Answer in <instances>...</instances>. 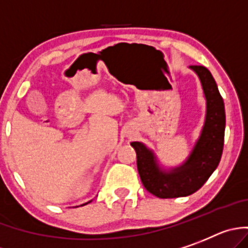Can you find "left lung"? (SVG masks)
<instances>
[{"label":"left lung","mask_w":248,"mask_h":248,"mask_svg":"<svg viewBox=\"0 0 248 248\" xmlns=\"http://www.w3.org/2000/svg\"><path fill=\"white\" fill-rule=\"evenodd\" d=\"M204 90L206 116L199 140L182 166L162 170L155 153L140 142H132L137 155V169L142 184L151 194L162 199L188 196L205 184L221 159L225 137L224 100L213 75L205 66L191 65Z\"/></svg>","instance_id":"1"}]
</instances>
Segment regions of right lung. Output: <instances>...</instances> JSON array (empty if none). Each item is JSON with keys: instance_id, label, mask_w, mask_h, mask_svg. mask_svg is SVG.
I'll return each mask as SVG.
<instances>
[{"instance_id": "add662e5", "label": "right lung", "mask_w": 248, "mask_h": 248, "mask_svg": "<svg viewBox=\"0 0 248 248\" xmlns=\"http://www.w3.org/2000/svg\"><path fill=\"white\" fill-rule=\"evenodd\" d=\"M86 204H88V202H86ZM86 204H84V205H86Z\"/></svg>"}]
</instances>
